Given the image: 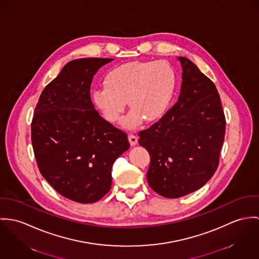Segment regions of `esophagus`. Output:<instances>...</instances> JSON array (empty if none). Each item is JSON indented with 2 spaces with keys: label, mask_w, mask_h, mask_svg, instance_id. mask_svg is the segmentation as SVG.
<instances>
[{
  "label": "esophagus",
  "mask_w": 259,
  "mask_h": 259,
  "mask_svg": "<svg viewBox=\"0 0 259 259\" xmlns=\"http://www.w3.org/2000/svg\"><path fill=\"white\" fill-rule=\"evenodd\" d=\"M128 140H129L131 146H135L136 144L138 143V138L135 135H132V134L128 135Z\"/></svg>",
  "instance_id": "1"
}]
</instances>
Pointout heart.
Returning <instances> with one entry per match:
<instances>
[{
	"label": "heart",
	"mask_w": 259,
	"mask_h": 259,
	"mask_svg": "<svg viewBox=\"0 0 259 259\" xmlns=\"http://www.w3.org/2000/svg\"><path fill=\"white\" fill-rule=\"evenodd\" d=\"M105 87L92 92V100L104 119L117 123L127 105L132 109L122 122L126 129L138 128L144 120L154 122L168 111L176 91L177 76L166 61H129L111 69Z\"/></svg>",
	"instance_id": "heart-1"
}]
</instances>
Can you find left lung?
Instances as JSON below:
<instances>
[{"label": "left lung", "mask_w": 259, "mask_h": 259, "mask_svg": "<svg viewBox=\"0 0 259 259\" xmlns=\"http://www.w3.org/2000/svg\"><path fill=\"white\" fill-rule=\"evenodd\" d=\"M182 85L177 103L149 129L139 144L150 154L149 186L177 199L205 185L218 169L226 118L214 83L189 58L179 57Z\"/></svg>", "instance_id": "1"}]
</instances>
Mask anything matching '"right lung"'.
<instances>
[{"label":"right lung","mask_w":259,"mask_h":259,"mask_svg":"<svg viewBox=\"0 0 259 259\" xmlns=\"http://www.w3.org/2000/svg\"><path fill=\"white\" fill-rule=\"evenodd\" d=\"M112 58L66 63L40 94L31 121V143L42 177L61 196L99 201L111 188L116 159L130 147L127 135L104 120L90 97L93 76Z\"/></svg>","instance_id":"right-lung-1"}]
</instances>
